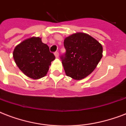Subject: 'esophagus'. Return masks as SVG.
I'll use <instances>...</instances> for the list:
<instances>
[{"label":"esophagus","instance_id":"1","mask_svg":"<svg viewBox=\"0 0 126 126\" xmlns=\"http://www.w3.org/2000/svg\"><path fill=\"white\" fill-rule=\"evenodd\" d=\"M54 55H55V57L57 58V57H59V52H58V51H55V53H54Z\"/></svg>","mask_w":126,"mask_h":126}]
</instances>
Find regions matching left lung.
Listing matches in <instances>:
<instances>
[{
    "instance_id": "8db88e82",
    "label": "left lung",
    "mask_w": 126,
    "mask_h": 126,
    "mask_svg": "<svg viewBox=\"0 0 126 126\" xmlns=\"http://www.w3.org/2000/svg\"><path fill=\"white\" fill-rule=\"evenodd\" d=\"M66 53L61 56L65 74L80 80L94 71L103 57V46L84 32H77L64 40Z\"/></svg>"
}]
</instances>
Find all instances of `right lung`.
Segmentation results:
<instances>
[{"label": "right lung", "mask_w": 126, "mask_h": 126, "mask_svg": "<svg viewBox=\"0 0 126 126\" xmlns=\"http://www.w3.org/2000/svg\"><path fill=\"white\" fill-rule=\"evenodd\" d=\"M17 66L29 78L37 80L46 75L55 55L40 37H31L17 45L13 52Z\"/></svg>", "instance_id": "add662e5"}]
</instances>
